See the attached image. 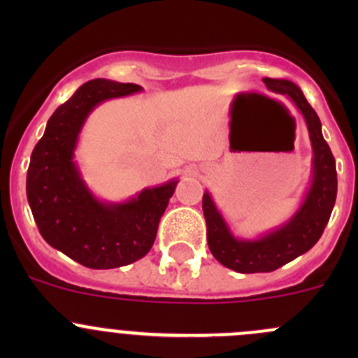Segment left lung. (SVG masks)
Returning a JSON list of instances; mask_svg holds the SVG:
<instances>
[{
    "label": "left lung",
    "mask_w": 358,
    "mask_h": 358,
    "mask_svg": "<svg viewBox=\"0 0 358 358\" xmlns=\"http://www.w3.org/2000/svg\"><path fill=\"white\" fill-rule=\"evenodd\" d=\"M263 83L273 92L289 96L305 117L313 149V176L305 201L289 222L255 241L234 237L209 192L202 196L209 251L223 266L239 273L273 272L315 246L329 222L338 192L336 161L322 136L317 112L294 83L272 78H265Z\"/></svg>",
    "instance_id": "1"
}]
</instances>
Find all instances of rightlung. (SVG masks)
I'll list each match as a JSON object with an SVG mask.
<instances>
[{"label": "right lung", "instance_id": "add662e5", "mask_svg": "<svg viewBox=\"0 0 358 358\" xmlns=\"http://www.w3.org/2000/svg\"><path fill=\"white\" fill-rule=\"evenodd\" d=\"M142 90L133 83L93 79L79 86L46 122L27 169V201L43 239L88 268H117L143 258L156 241L176 180L143 189L119 204L96 199L74 162L78 136L100 102Z\"/></svg>", "mask_w": 358, "mask_h": 358}]
</instances>
